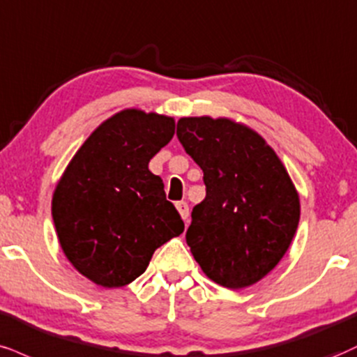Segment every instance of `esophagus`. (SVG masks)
Masks as SVG:
<instances>
[{"label":"esophagus","instance_id":"obj_1","mask_svg":"<svg viewBox=\"0 0 357 357\" xmlns=\"http://www.w3.org/2000/svg\"><path fill=\"white\" fill-rule=\"evenodd\" d=\"M176 208H178L183 220L188 221V218H190V206H188L186 201H178V203H176Z\"/></svg>","mask_w":357,"mask_h":357}]
</instances>
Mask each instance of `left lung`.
Wrapping results in <instances>:
<instances>
[{"label":"left lung","instance_id":"1","mask_svg":"<svg viewBox=\"0 0 357 357\" xmlns=\"http://www.w3.org/2000/svg\"><path fill=\"white\" fill-rule=\"evenodd\" d=\"M184 151L203 169L206 197L186 243L206 276L241 289L276 268L299 222V197L266 141L231 119L181 118Z\"/></svg>","mask_w":357,"mask_h":357}]
</instances>
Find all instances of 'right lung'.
<instances>
[{
    "label": "right lung",
    "instance_id": "add662e5",
    "mask_svg": "<svg viewBox=\"0 0 357 357\" xmlns=\"http://www.w3.org/2000/svg\"><path fill=\"white\" fill-rule=\"evenodd\" d=\"M173 135V118L121 111L84 141L56 186L51 213L59 244L96 284H130L158 248L184 231L162 179L148 169Z\"/></svg>",
    "mask_w": 357,
    "mask_h": 357
}]
</instances>
